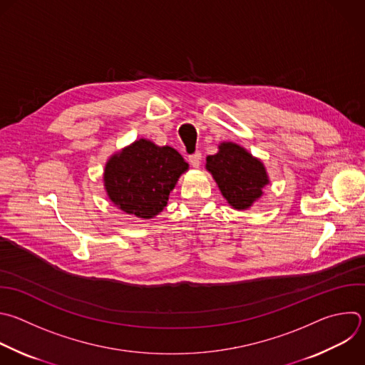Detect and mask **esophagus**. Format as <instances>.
Here are the masks:
<instances>
[{
	"mask_svg": "<svg viewBox=\"0 0 365 365\" xmlns=\"http://www.w3.org/2000/svg\"><path fill=\"white\" fill-rule=\"evenodd\" d=\"M189 163L193 166V168H199L200 166V162H202V153L200 152H195L192 155H189Z\"/></svg>",
	"mask_w": 365,
	"mask_h": 365,
	"instance_id": "1",
	"label": "esophagus"
}]
</instances>
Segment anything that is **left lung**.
I'll return each instance as SVG.
<instances>
[{
	"instance_id": "1",
	"label": "left lung",
	"mask_w": 365,
	"mask_h": 365,
	"mask_svg": "<svg viewBox=\"0 0 365 365\" xmlns=\"http://www.w3.org/2000/svg\"><path fill=\"white\" fill-rule=\"evenodd\" d=\"M206 169L235 209H248L269 182L261 160L235 143H222L216 155L207 156Z\"/></svg>"
}]
</instances>
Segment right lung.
I'll return each mask as SVG.
<instances>
[{"label":"right lung","instance_id":"1","mask_svg":"<svg viewBox=\"0 0 365 365\" xmlns=\"http://www.w3.org/2000/svg\"><path fill=\"white\" fill-rule=\"evenodd\" d=\"M185 170L187 163L175 149L140 139L107 162L104 186L121 210L150 219L163 210Z\"/></svg>","mask_w":365,"mask_h":365}]
</instances>
